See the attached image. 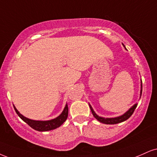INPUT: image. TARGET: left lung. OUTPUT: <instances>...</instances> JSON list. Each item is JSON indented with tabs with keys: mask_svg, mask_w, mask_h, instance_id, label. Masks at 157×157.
I'll list each match as a JSON object with an SVG mask.
<instances>
[{
	"mask_svg": "<svg viewBox=\"0 0 157 157\" xmlns=\"http://www.w3.org/2000/svg\"><path fill=\"white\" fill-rule=\"evenodd\" d=\"M122 45L125 48V46L124 45L122 44ZM140 98L141 97V94H142V80L140 81ZM89 105H90V108L91 109V111H92V115L94 116V118L98 120V121H99L101 123H103V124H118V123H121V122H123V121H126V120H127L129 119V117H131V116L132 115L133 112L135 110V108H136L137 105H138V103H135L133 105L132 107H131L127 111V112H125L124 113L122 114L121 116H119V117H114V118H105V117H100V116H98V114H97L94 111L93 108H92V105H90V103H89Z\"/></svg>",
	"mask_w": 157,
	"mask_h": 157,
	"instance_id": "1",
	"label": "left lung"
}]
</instances>
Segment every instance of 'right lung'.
<instances>
[{
  "mask_svg": "<svg viewBox=\"0 0 157 157\" xmlns=\"http://www.w3.org/2000/svg\"><path fill=\"white\" fill-rule=\"evenodd\" d=\"M13 108H14V110L17 113V115L25 123L28 124L30 127H32L35 130L39 131V132H46V131L52 130V129H55L57 128V127H60L65 122V120L67 119V115H68V107H67V104L65 105L63 112L59 114V116H58L55 119L47 120V121H39V120H33L28 119V118L24 117V116L19 113L18 110L17 109L14 105H13Z\"/></svg>",
  "mask_w": 157,
  "mask_h": 157,
  "instance_id": "1",
  "label": "right lung"
}]
</instances>
